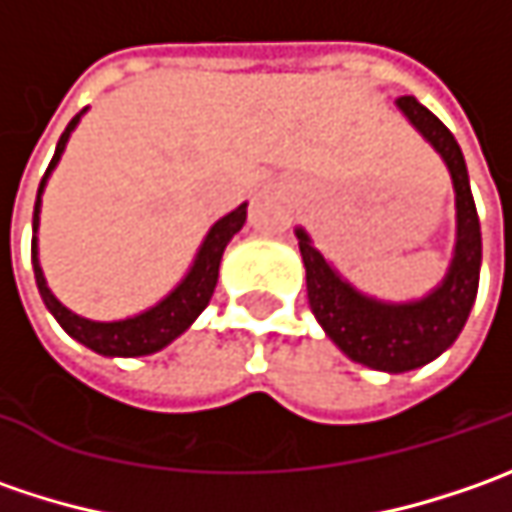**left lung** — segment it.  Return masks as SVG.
Here are the masks:
<instances>
[{"label": "left lung", "mask_w": 512, "mask_h": 512, "mask_svg": "<svg viewBox=\"0 0 512 512\" xmlns=\"http://www.w3.org/2000/svg\"><path fill=\"white\" fill-rule=\"evenodd\" d=\"M396 108L419 130L424 142L442 156L456 193V245L444 279L422 299L382 302L350 285L316 250L305 227H296L307 273V302L327 339L347 359L384 370L407 373L439 359L459 339L479 290L482 227L470 193L462 148L442 122L413 96H399Z\"/></svg>", "instance_id": "left-lung-1"}]
</instances>
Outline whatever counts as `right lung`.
<instances>
[{
    "label": "right lung",
    "instance_id": "add662e5",
    "mask_svg": "<svg viewBox=\"0 0 512 512\" xmlns=\"http://www.w3.org/2000/svg\"><path fill=\"white\" fill-rule=\"evenodd\" d=\"M88 110V108H85ZM76 113L70 119V125L62 133L59 145H56V153L50 159V168L45 170L42 176V185H39V193H36V207H33V273H36V287H39V296L42 302L53 313V319L62 325V330L73 336L79 344L90 347L93 353L99 356H122V359H133V356H150L162 347H168L173 339H179L185 333L187 327L193 325L199 319V313L205 310L213 290H216V279H219V262H222V253H225L227 242L242 230L247 219V202L239 205L236 210H230L227 216H222L216 225L207 230L205 242L196 250V259L193 265L185 273V279L179 285L170 290L165 299H159L156 305L136 313V316H128V319H116V322H93V319H85L79 313H73L68 307L62 305L53 293H50L48 282H45V273H42V265H39V245H36V230H39V213H42V193H45V185H48L50 173L59 165L62 153L68 148L70 133L76 130L79 119L85 116Z\"/></svg>",
    "mask_w": 512,
    "mask_h": 512
}]
</instances>
